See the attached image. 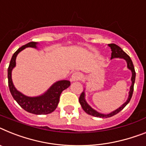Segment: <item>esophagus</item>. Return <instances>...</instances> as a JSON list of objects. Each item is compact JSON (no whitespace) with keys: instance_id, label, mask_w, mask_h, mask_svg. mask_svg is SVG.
<instances>
[{"instance_id":"1","label":"esophagus","mask_w":146,"mask_h":146,"mask_svg":"<svg viewBox=\"0 0 146 146\" xmlns=\"http://www.w3.org/2000/svg\"><path fill=\"white\" fill-rule=\"evenodd\" d=\"M81 78H82L81 73H79V72H76V73H73V75L70 78V81L71 82H76V81L80 80Z\"/></svg>"}]
</instances>
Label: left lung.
I'll return each instance as SVG.
<instances>
[{"label": "left lung", "mask_w": 146, "mask_h": 146, "mask_svg": "<svg viewBox=\"0 0 146 146\" xmlns=\"http://www.w3.org/2000/svg\"><path fill=\"white\" fill-rule=\"evenodd\" d=\"M108 46L111 47V58H123L127 62V67L129 70H131L132 73V76H131V85L130 87V91H129V95H128V98L127 101L125 102L122 105H121V107H119V108H117V110L112 111L111 113H108V114H103V113H99L94 110V109L92 108L90 105L87 103L86 100H85V94H84V91H83L80 95V97H79V103H80L81 106L82 108V109L84 110L85 112L89 115H91V116H94V117H100V118H108V117H111L114 116L117 113H118L119 111H121L122 109L125 107L126 105H128V102H130L131 99L132 97V94H133V84H134V82H135V77H136V73H135V70H134V67H133V62H132L131 59L130 58V56L128 55H127L125 52L123 51V50L121 49V47H119V46H117V44H108Z\"/></svg>", "instance_id": "1"}]
</instances>
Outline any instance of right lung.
Segmentation results:
<instances>
[{
    "mask_svg": "<svg viewBox=\"0 0 146 146\" xmlns=\"http://www.w3.org/2000/svg\"><path fill=\"white\" fill-rule=\"evenodd\" d=\"M37 42H29L22 46L13 54L8 67V84L9 90L14 100L18 102L23 109L33 114H48L54 111L59 102L60 95L64 90L70 85V82L67 80H61L56 82L45 92L44 94L38 96L30 97L21 94L17 90L12 80V70L15 67L16 57L21 51L27 47L37 48Z\"/></svg>",
    "mask_w": 146,
    "mask_h": 146,
    "instance_id": "1",
    "label": "right lung"
}]
</instances>
